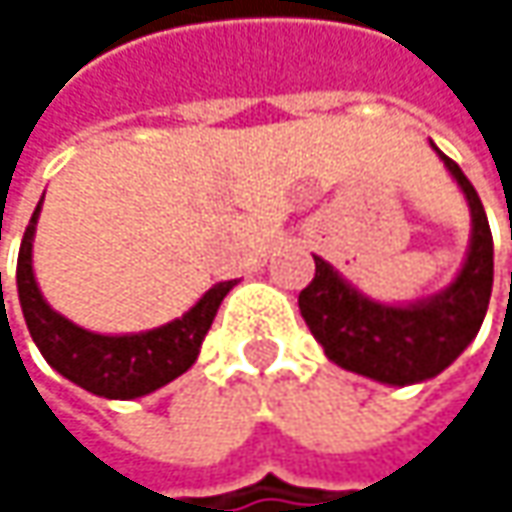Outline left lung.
Here are the masks:
<instances>
[{
	"instance_id": "1",
	"label": "left lung",
	"mask_w": 512,
	"mask_h": 512,
	"mask_svg": "<svg viewBox=\"0 0 512 512\" xmlns=\"http://www.w3.org/2000/svg\"><path fill=\"white\" fill-rule=\"evenodd\" d=\"M460 186L471 237L451 284L412 302H379L361 293L329 260L314 255V281L299 293V311L338 367L382 385H418L439 376L477 338L492 296V234L483 204L462 168L430 142Z\"/></svg>"
}]
</instances>
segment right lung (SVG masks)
<instances>
[{"instance_id": "1", "label": "right lung", "mask_w": 512, "mask_h": 512, "mask_svg": "<svg viewBox=\"0 0 512 512\" xmlns=\"http://www.w3.org/2000/svg\"><path fill=\"white\" fill-rule=\"evenodd\" d=\"M41 204L44 198L38 201L32 222L23 234V246L17 257V296L29 335L52 370L106 400L145 397L177 379L180 373H186L201 353V344L216 320V311L222 299L234 290L237 278L213 284L183 317H174L171 323H162L148 332H91L58 314L38 287L32 246L41 219Z\"/></svg>"}]
</instances>
